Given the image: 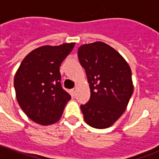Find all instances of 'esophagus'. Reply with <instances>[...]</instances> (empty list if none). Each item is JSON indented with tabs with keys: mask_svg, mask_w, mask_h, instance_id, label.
Instances as JSON below:
<instances>
[{
	"mask_svg": "<svg viewBox=\"0 0 159 159\" xmlns=\"http://www.w3.org/2000/svg\"><path fill=\"white\" fill-rule=\"evenodd\" d=\"M76 89H71V93H72V95H75V94H76Z\"/></svg>",
	"mask_w": 159,
	"mask_h": 159,
	"instance_id": "34e87169",
	"label": "esophagus"
}]
</instances>
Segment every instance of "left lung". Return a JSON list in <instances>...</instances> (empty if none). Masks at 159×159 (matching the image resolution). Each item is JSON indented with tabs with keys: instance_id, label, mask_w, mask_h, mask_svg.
<instances>
[{
	"instance_id": "obj_1",
	"label": "left lung",
	"mask_w": 159,
	"mask_h": 159,
	"mask_svg": "<svg viewBox=\"0 0 159 159\" xmlns=\"http://www.w3.org/2000/svg\"><path fill=\"white\" fill-rule=\"evenodd\" d=\"M77 54L91 92L89 102L81 105L84 120L95 129L108 128L122 116L133 94L129 66L119 52L101 42L82 45Z\"/></svg>"
}]
</instances>
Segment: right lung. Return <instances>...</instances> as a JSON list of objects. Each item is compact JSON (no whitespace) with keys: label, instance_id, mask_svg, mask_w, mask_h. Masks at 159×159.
<instances>
[{"label":"right lung","instance_id":"obj_1","mask_svg":"<svg viewBox=\"0 0 159 159\" xmlns=\"http://www.w3.org/2000/svg\"><path fill=\"white\" fill-rule=\"evenodd\" d=\"M74 46H43L30 52L20 64L14 77L16 97L24 112L35 123H56L70 100L60 83L59 66Z\"/></svg>","mask_w":159,"mask_h":159}]
</instances>
